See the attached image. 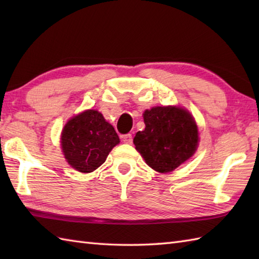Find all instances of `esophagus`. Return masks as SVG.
<instances>
[{
    "mask_svg": "<svg viewBox=\"0 0 259 259\" xmlns=\"http://www.w3.org/2000/svg\"><path fill=\"white\" fill-rule=\"evenodd\" d=\"M121 139H122L124 144H131V142H133V136L130 134H126V135L121 136Z\"/></svg>",
    "mask_w": 259,
    "mask_h": 259,
    "instance_id": "obj_1",
    "label": "esophagus"
}]
</instances>
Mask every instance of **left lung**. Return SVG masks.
I'll return each mask as SVG.
<instances>
[{
  "mask_svg": "<svg viewBox=\"0 0 259 259\" xmlns=\"http://www.w3.org/2000/svg\"><path fill=\"white\" fill-rule=\"evenodd\" d=\"M146 128L134 138L136 149L149 167L166 174L188 160L198 148V126L188 110L153 107L144 112Z\"/></svg>",
  "mask_w": 259,
  "mask_h": 259,
  "instance_id": "1",
  "label": "left lung"
}]
</instances>
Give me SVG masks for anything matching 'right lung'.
I'll return each mask as SVG.
<instances>
[{
    "mask_svg": "<svg viewBox=\"0 0 259 259\" xmlns=\"http://www.w3.org/2000/svg\"><path fill=\"white\" fill-rule=\"evenodd\" d=\"M119 142L113 126L92 109L71 118L61 134L64 158L71 167L84 174L100 167Z\"/></svg>",
    "mask_w": 259,
    "mask_h": 259,
    "instance_id": "obj_1",
    "label": "right lung"
}]
</instances>
